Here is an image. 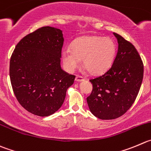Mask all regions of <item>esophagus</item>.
<instances>
[{
	"instance_id": "34e87169",
	"label": "esophagus",
	"mask_w": 151,
	"mask_h": 151,
	"mask_svg": "<svg viewBox=\"0 0 151 151\" xmlns=\"http://www.w3.org/2000/svg\"><path fill=\"white\" fill-rule=\"evenodd\" d=\"M84 80V78L81 76H79V75H76V81H82Z\"/></svg>"
}]
</instances>
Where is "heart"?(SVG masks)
Instances as JSON below:
<instances>
[{
  "mask_svg": "<svg viewBox=\"0 0 151 151\" xmlns=\"http://www.w3.org/2000/svg\"><path fill=\"white\" fill-rule=\"evenodd\" d=\"M116 53L114 41L109 38L96 35L82 36L75 40L72 49L62 52V60L66 69L73 71L83 60L86 70L93 75L104 73L111 66Z\"/></svg>",
  "mask_w": 151,
  "mask_h": 151,
  "instance_id": "heart-1",
  "label": "heart"
}]
</instances>
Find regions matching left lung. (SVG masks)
I'll list each match as a JSON object with an SVG mask.
<instances>
[{"mask_svg": "<svg viewBox=\"0 0 151 151\" xmlns=\"http://www.w3.org/2000/svg\"><path fill=\"white\" fill-rule=\"evenodd\" d=\"M119 47L113 65L101 76L90 80L93 90L87 98L91 113L100 119H115L134 103L144 75V65L134 46L113 32Z\"/></svg>", "mask_w": 151, "mask_h": 151, "instance_id": "left-lung-1", "label": "left lung"}]
</instances>
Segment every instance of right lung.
Here are the masks:
<instances>
[{
  "label": "right lung",
  "instance_id": "1",
  "mask_svg": "<svg viewBox=\"0 0 151 151\" xmlns=\"http://www.w3.org/2000/svg\"><path fill=\"white\" fill-rule=\"evenodd\" d=\"M62 31L43 27L28 34L15 47L10 58L9 76L19 104L29 113L48 116L64 103L76 76L61 67Z\"/></svg>",
  "mask_w": 151,
  "mask_h": 151
}]
</instances>
